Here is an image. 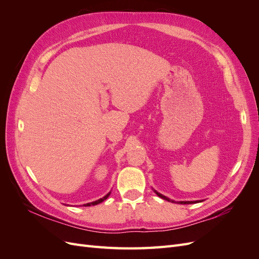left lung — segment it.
I'll return each instance as SVG.
<instances>
[{
    "instance_id": "8db88e82",
    "label": "left lung",
    "mask_w": 259,
    "mask_h": 259,
    "mask_svg": "<svg viewBox=\"0 0 259 259\" xmlns=\"http://www.w3.org/2000/svg\"><path fill=\"white\" fill-rule=\"evenodd\" d=\"M155 193L159 195L160 198H162V199H164V200H166V201H169V202H175V201H173V200H169L168 198H166V197H164V195H162L161 193H159V192H156L155 191ZM198 202H201V201H186V202H179L180 204H192V203H198Z\"/></svg>"
}]
</instances>
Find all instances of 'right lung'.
<instances>
[{
	"instance_id": "add662e5",
	"label": "right lung",
	"mask_w": 259,
	"mask_h": 259,
	"mask_svg": "<svg viewBox=\"0 0 259 259\" xmlns=\"http://www.w3.org/2000/svg\"><path fill=\"white\" fill-rule=\"evenodd\" d=\"M109 194L110 193H108L106 197H104V198H101V199H99V200H97V201H94V202H91V203H88V204H84V206H91V205H97V204H99V203H101L103 201H105L108 197H109Z\"/></svg>"
}]
</instances>
